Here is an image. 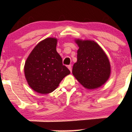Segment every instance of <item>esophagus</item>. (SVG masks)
Returning <instances> with one entry per match:
<instances>
[{
  "label": "esophagus",
  "mask_w": 132,
  "mask_h": 132,
  "mask_svg": "<svg viewBox=\"0 0 132 132\" xmlns=\"http://www.w3.org/2000/svg\"><path fill=\"white\" fill-rule=\"evenodd\" d=\"M68 68L70 70V71H72V68H71V65H68Z\"/></svg>",
  "instance_id": "34e87169"
}]
</instances>
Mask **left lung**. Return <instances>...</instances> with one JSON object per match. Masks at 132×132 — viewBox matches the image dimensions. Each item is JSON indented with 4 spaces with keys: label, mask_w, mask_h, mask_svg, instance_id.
<instances>
[{
    "label": "left lung",
    "mask_w": 132,
    "mask_h": 132,
    "mask_svg": "<svg viewBox=\"0 0 132 132\" xmlns=\"http://www.w3.org/2000/svg\"><path fill=\"white\" fill-rule=\"evenodd\" d=\"M79 47L77 62L72 73L78 82L88 89L100 87L109 79L111 64L102 48L93 40L76 39Z\"/></svg>",
    "instance_id": "obj_1"
}]
</instances>
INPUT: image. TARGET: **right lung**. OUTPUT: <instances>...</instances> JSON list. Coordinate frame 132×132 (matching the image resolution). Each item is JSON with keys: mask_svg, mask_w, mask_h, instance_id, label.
Listing matches in <instances>:
<instances>
[{"mask_svg": "<svg viewBox=\"0 0 132 132\" xmlns=\"http://www.w3.org/2000/svg\"><path fill=\"white\" fill-rule=\"evenodd\" d=\"M57 39L47 38L36 46L27 58L24 76L29 86L38 93L46 94L56 89L70 71L62 64L56 51Z\"/></svg>", "mask_w": 132, "mask_h": 132, "instance_id": "1", "label": "right lung"}]
</instances>
